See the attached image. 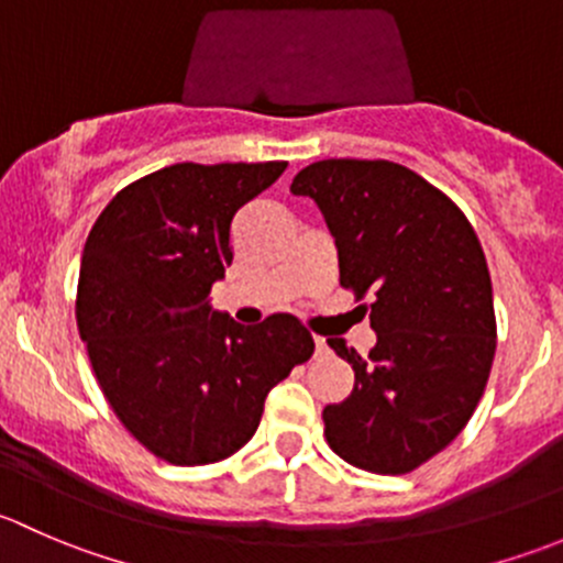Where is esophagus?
<instances>
[{"mask_svg": "<svg viewBox=\"0 0 563 563\" xmlns=\"http://www.w3.org/2000/svg\"><path fill=\"white\" fill-rule=\"evenodd\" d=\"M327 351H329L327 340H323V338H316V354H327Z\"/></svg>", "mask_w": 563, "mask_h": 563, "instance_id": "34e87169", "label": "esophagus"}]
</instances>
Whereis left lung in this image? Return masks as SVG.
<instances>
[{
	"label": "left lung",
	"instance_id": "obj_1",
	"mask_svg": "<svg viewBox=\"0 0 563 563\" xmlns=\"http://www.w3.org/2000/svg\"><path fill=\"white\" fill-rule=\"evenodd\" d=\"M334 236L340 286L373 294L376 345L360 356L327 340L354 367V389L323 408V435L345 463L408 474L457 439L496 354L485 253L455 203L389 161H318L291 181Z\"/></svg>",
	"mask_w": 563,
	"mask_h": 563
}]
</instances>
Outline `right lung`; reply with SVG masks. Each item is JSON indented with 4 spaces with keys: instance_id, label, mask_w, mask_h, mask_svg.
Instances as JSON below:
<instances>
[{
    "instance_id": "1",
    "label": "right lung",
    "mask_w": 563,
    "mask_h": 563,
    "mask_svg": "<svg viewBox=\"0 0 563 563\" xmlns=\"http://www.w3.org/2000/svg\"><path fill=\"white\" fill-rule=\"evenodd\" d=\"M286 166L176 163L119 190L87 236L76 321L92 371L119 422L174 465L242 450L269 389L313 356L299 318L242 327L209 305L231 220Z\"/></svg>"
}]
</instances>
